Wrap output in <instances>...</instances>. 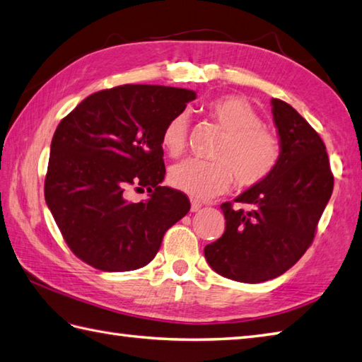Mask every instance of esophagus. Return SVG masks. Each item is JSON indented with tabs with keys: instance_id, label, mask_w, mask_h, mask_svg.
<instances>
[{
	"instance_id": "1",
	"label": "esophagus",
	"mask_w": 362,
	"mask_h": 362,
	"mask_svg": "<svg viewBox=\"0 0 362 362\" xmlns=\"http://www.w3.org/2000/svg\"><path fill=\"white\" fill-rule=\"evenodd\" d=\"M200 209H202V203L197 202V200H192L190 211H192V212H197V211H200Z\"/></svg>"
}]
</instances>
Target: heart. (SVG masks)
<instances>
[{"label":"heart","instance_id":"heart-1","mask_svg":"<svg viewBox=\"0 0 362 362\" xmlns=\"http://www.w3.org/2000/svg\"><path fill=\"white\" fill-rule=\"evenodd\" d=\"M208 114L225 132L212 162L186 159L172 167L168 180L184 194L211 198L231 186L233 178L240 189L259 186L274 170L281 156V144L274 131L265 128L261 115L245 98L226 95L211 101ZM189 119L176 114L162 129V146L170 156L186 148Z\"/></svg>","mask_w":362,"mask_h":362}]
</instances>
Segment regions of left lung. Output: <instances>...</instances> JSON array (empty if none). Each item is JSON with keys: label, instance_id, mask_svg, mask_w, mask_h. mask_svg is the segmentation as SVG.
I'll return each instance as SVG.
<instances>
[{"label": "left lung", "instance_id": "1", "mask_svg": "<svg viewBox=\"0 0 362 362\" xmlns=\"http://www.w3.org/2000/svg\"><path fill=\"white\" fill-rule=\"evenodd\" d=\"M272 114L281 144L276 168L235 198L248 211L231 203L220 206L225 233L204 247L212 270L240 283H262L289 270L313 243L333 194L334 178L320 136L281 100L272 98Z\"/></svg>", "mask_w": 362, "mask_h": 362}]
</instances>
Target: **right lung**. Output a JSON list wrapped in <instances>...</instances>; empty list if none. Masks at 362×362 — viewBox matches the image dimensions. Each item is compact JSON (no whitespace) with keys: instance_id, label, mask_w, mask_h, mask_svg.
<instances>
[{"instance_id":"obj_1","label":"right lung","mask_w":362,"mask_h":362,"mask_svg":"<svg viewBox=\"0 0 362 362\" xmlns=\"http://www.w3.org/2000/svg\"><path fill=\"white\" fill-rule=\"evenodd\" d=\"M194 90L124 84L83 100L51 140L45 202L70 250L105 272L148 264L168 228L190 209L165 176L162 129L195 100ZM131 187L149 200H127Z\"/></svg>"}]
</instances>
